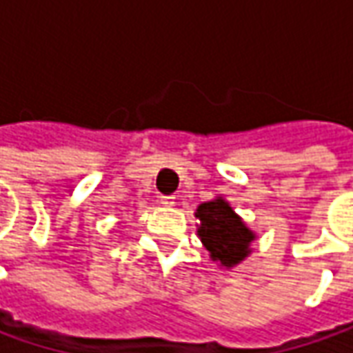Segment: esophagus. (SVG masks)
I'll return each mask as SVG.
<instances>
[{
  "instance_id": "esophagus-1",
  "label": "esophagus",
  "mask_w": 353,
  "mask_h": 353,
  "mask_svg": "<svg viewBox=\"0 0 353 353\" xmlns=\"http://www.w3.org/2000/svg\"><path fill=\"white\" fill-rule=\"evenodd\" d=\"M159 200H161L163 206H172L174 204V196H161Z\"/></svg>"
}]
</instances>
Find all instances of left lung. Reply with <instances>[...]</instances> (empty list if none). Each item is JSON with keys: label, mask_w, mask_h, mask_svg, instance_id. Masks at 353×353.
<instances>
[{"label": "left lung", "mask_w": 353, "mask_h": 353, "mask_svg": "<svg viewBox=\"0 0 353 353\" xmlns=\"http://www.w3.org/2000/svg\"><path fill=\"white\" fill-rule=\"evenodd\" d=\"M194 216L200 220L198 236L210 253L212 261H218L230 269L250 255L255 234L243 224V220L232 210L224 198L218 196L210 202H202Z\"/></svg>", "instance_id": "1"}]
</instances>
